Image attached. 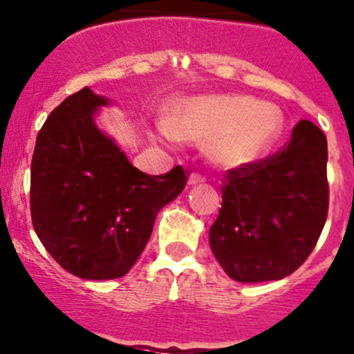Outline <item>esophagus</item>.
I'll list each match as a JSON object with an SVG mask.
<instances>
[{"label":"esophagus","mask_w":354,"mask_h":354,"mask_svg":"<svg viewBox=\"0 0 354 354\" xmlns=\"http://www.w3.org/2000/svg\"><path fill=\"white\" fill-rule=\"evenodd\" d=\"M203 181H205V176H201L200 173L189 174V180H188L189 185H200V183H203Z\"/></svg>","instance_id":"obj_1"}]
</instances>
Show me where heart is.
I'll return each instance as SVG.
<instances>
[{"label": "heart", "instance_id": "obj_1", "mask_svg": "<svg viewBox=\"0 0 354 354\" xmlns=\"http://www.w3.org/2000/svg\"><path fill=\"white\" fill-rule=\"evenodd\" d=\"M171 133L208 145L209 154L225 166L257 159L281 129V114L254 97H196L169 118Z\"/></svg>", "mask_w": 354, "mask_h": 354}]
</instances>
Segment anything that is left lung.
Masks as SVG:
<instances>
[{
  "label": "left lung",
  "mask_w": 354,
  "mask_h": 354,
  "mask_svg": "<svg viewBox=\"0 0 354 354\" xmlns=\"http://www.w3.org/2000/svg\"><path fill=\"white\" fill-rule=\"evenodd\" d=\"M328 141L299 120L277 153L228 169L209 247L236 282L279 281L316 247L328 218Z\"/></svg>",
  "instance_id": "1"
}]
</instances>
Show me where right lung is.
Wrapping results in <instances>:
<instances>
[{"mask_svg": "<svg viewBox=\"0 0 354 354\" xmlns=\"http://www.w3.org/2000/svg\"><path fill=\"white\" fill-rule=\"evenodd\" d=\"M104 97L68 95L38 131L30 209L38 239L58 266L88 281L126 275L145 250L158 212L180 195L188 171L134 168L94 124Z\"/></svg>", "mask_w": 354, "mask_h": 354, "instance_id": "add662e5", "label": "right lung"}]
</instances>
